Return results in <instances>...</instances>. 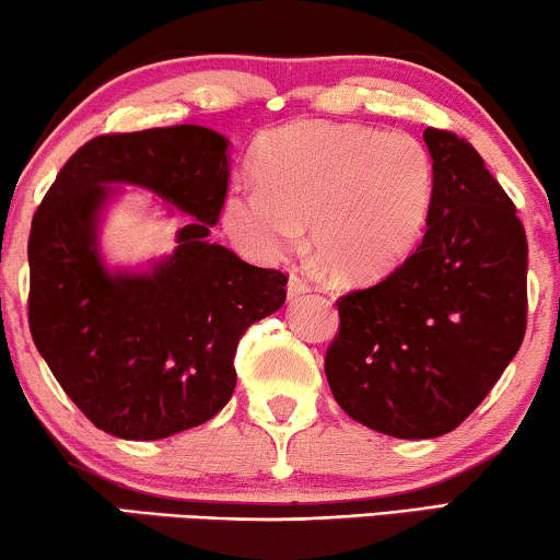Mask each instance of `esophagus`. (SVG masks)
<instances>
[{"label":"esophagus","mask_w":560,"mask_h":560,"mask_svg":"<svg viewBox=\"0 0 560 560\" xmlns=\"http://www.w3.org/2000/svg\"><path fill=\"white\" fill-rule=\"evenodd\" d=\"M305 293H311V285H307V280L300 278L298 272L290 275V280H288V300H290V303H295V300L303 298Z\"/></svg>","instance_id":"esophagus-1"}]
</instances>
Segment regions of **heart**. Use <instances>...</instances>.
Listing matches in <instances>:
<instances>
[{"label":"heart","instance_id":"1","mask_svg":"<svg viewBox=\"0 0 560 560\" xmlns=\"http://www.w3.org/2000/svg\"><path fill=\"white\" fill-rule=\"evenodd\" d=\"M262 184L226 197L224 222L255 253L278 257L313 247L340 285H366L415 253L434 199V166L409 133L355 124L300 120L267 133L257 149Z\"/></svg>","mask_w":560,"mask_h":560}]
</instances>
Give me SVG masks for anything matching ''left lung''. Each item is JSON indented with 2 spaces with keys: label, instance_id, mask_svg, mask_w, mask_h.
<instances>
[{
  "label": "left lung",
  "instance_id": "1",
  "mask_svg": "<svg viewBox=\"0 0 560 560\" xmlns=\"http://www.w3.org/2000/svg\"><path fill=\"white\" fill-rule=\"evenodd\" d=\"M434 199L421 245L338 300L326 376L338 407L399 440L459 427L513 361L528 313V242L480 153L427 128Z\"/></svg>",
  "mask_w": 560,
  "mask_h": 560
}]
</instances>
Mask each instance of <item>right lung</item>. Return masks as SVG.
Masks as SVG:
<instances>
[{
  "mask_svg": "<svg viewBox=\"0 0 560 560\" xmlns=\"http://www.w3.org/2000/svg\"><path fill=\"white\" fill-rule=\"evenodd\" d=\"M139 185L190 217L172 256L110 268L104 209ZM230 186V139L205 126L98 136L70 156L30 232V330L78 409L120 440L205 424L232 399L234 353L280 311L288 278L209 242Z\"/></svg>",
  "mask_w": 560,
  "mask_h": 560,
  "instance_id": "obj_1",
  "label": "right lung"
}]
</instances>
